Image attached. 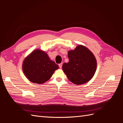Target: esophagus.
Returning a JSON list of instances; mask_svg holds the SVG:
<instances>
[{
	"label": "esophagus",
	"mask_w": 123,
	"mask_h": 123,
	"mask_svg": "<svg viewBox=\"0 0 123 123\" xmlns=\"http://www.w3.org/2000/svg\"><path fill=\"white\" fill-rule=\"evenodd\" d=\"M62 63H61V64H59V67L60 68H62Z\"/></svg>",
	"instance_id": "obj_1"
}]
</instances>
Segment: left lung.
Returning <instances> with one entry per match:
<instances>
[{"label":"left lung","mask_w":123,"mask_h":123,"mask_svg":"<svg viewBox=\"0 0 123 123\" xmlns=\"http://www.w3.org/2000/svg\"><path fill=\"white\" fill-rule=\"evenodd\" d=\"M69 61L62 68L69 80L75 85L84 84L92 79L95 73L97 62L94 54L87 47L77 46L68 52Z\"/></svg>","instance_id":"left-lung-1"}]
</instances>
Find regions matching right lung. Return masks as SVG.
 Segmentation results:
<instances>
[{"instance_id": "add662e5", "label": "right lung", "mask_w": 123, "mask_h": 123, "mask_svg": "<svg viewBox=\"0 0 123 123\" xmlns=\"http://www.w3.org/2000/svg\"><path fill=\"white\" fill-rule=\"evenodd\" d=\"M22 68L30 81L42 84L50 79L58 66L51 60L45 52L36 49L25 58Z\"/></svg>"}]
</instances>
